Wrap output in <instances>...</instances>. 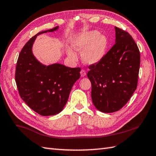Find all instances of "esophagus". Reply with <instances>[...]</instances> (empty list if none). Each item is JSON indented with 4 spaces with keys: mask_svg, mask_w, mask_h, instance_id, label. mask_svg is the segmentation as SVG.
<instances>
[{
    "mask_svg": "<svg viewBox=\"0 0 156 156\" xmlns=\"http://www.w3.org/2000/svg\"><path fill=\"white\" fill-rule=\"evenodd\" d=\"M80 75L82 77H84V76H85L86 75H87V72H86V70L85 69H82V70L80 71Z\"/></svg>",
    "mask_w": 156,
    "mask_h": 156,
    "instance_id": "34e87169",
    "label": "esophagus"
}]
</instances>
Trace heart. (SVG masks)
I'll return each mask as SVG.
<instances>
[{
	"label": "heart",
	"instance_id": "obj_1",
	"mask_svg": "<svg viewBox=\"0 0 156 156\" xmlns=\"http://www.w3.org/2000/svg\"><path fill=\"white\" fill-rule=\"evenodd\" d=\"M108 41L105 35H101L98 31H90L78 35L73 43V48L78 51H83L82 58L85 62L92 64L102 59L107 48ZM68 54L73 59L76 55L71 49Z\"/></svg>",
	"mask_w": 156,
	"mask_h": 156
}]
</instances>
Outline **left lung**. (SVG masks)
Returning a JSON list of instances; mask_svg holds the SVG:
<instances>
[{
	"label": "left lung",
	"mask_w": 156,
	"mask_h": 156,
	"mask_svg": "<svg viewBox=\"0 0 156 156\" xmlns=\"http://www.w3.org/2000/svg\"><path fill=\"white\" fill-rule=\"evenodd\" d=\"M115 44L88 66L92 102L98 111L116 112L127 104L138 82L140 52L129 33L115 27Z\"/></svg>",
	"instance_id": "obj_1"
}]
</instances>
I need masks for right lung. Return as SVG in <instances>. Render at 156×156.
Instances as JSON below:
<instances>
[{"instance_id": "obj_1", "label": "right lung", "mask_w": 156, "mask_h": 156, "mask_svg": "<svg viewBox=\"0 0 156 156\" xmlns=\"http://www.w3.org/2000/svg\"><path fill=\"white\" fill-rule=\"evenodd\" d=\"M58 29L39 32L32 37L21 49L16 65L15 78L20 97L42 116L54 115L63 110L73 85L80 77V68L60 64L46 66L33 54L32 46L37 36Z\"/></svg>"}]
</instances>
